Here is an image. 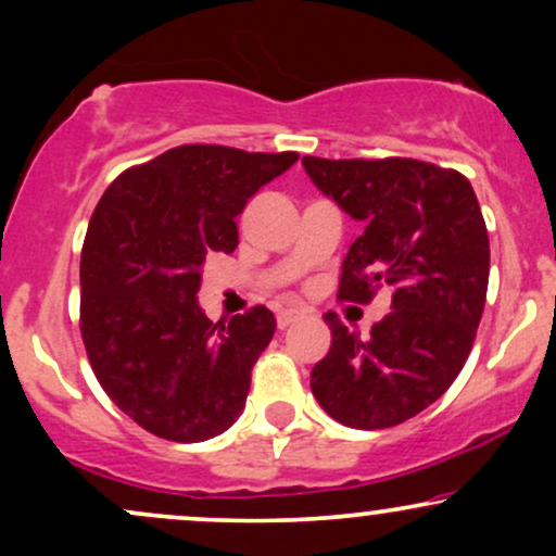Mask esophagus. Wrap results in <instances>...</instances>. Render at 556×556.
Instances as JSON below:
<instances>
[{
  "label": "esophagus",
  "instance_id": "34e87169",
  "mask_svg": "<svg viewBox=\"0 0 556 556\" xmlns=\"http://www.w3.org/2000/svg\"><path fill=\"white\" fill-rule=\"evenodd\" d=\"M300 318H303V314H300V311H279V314H277V327L279 329H287V327H292V324H295V321H300Z\"/></svg>",
  "mask_w": 556,
  "mask_h": 556
}]
</instances>
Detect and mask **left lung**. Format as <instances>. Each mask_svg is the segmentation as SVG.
<instances>
[{
  "label": "left lung",
  "mask_w": 556,
  "mask_h": 556,
  "mask_svg": "<svg viewBox=\"0 0 556 556\" xmlns=\"http://www.w3.org/2000/svg\"><path fill=\"white\" fill-rule=\"evenodd\" d=\"M316 188L363 222L337 298L392 311L371 334L324 314L331 348L311 371L318 405L350 429H389L418 416L463 371L489 287V232L468 177L418 159H318Z\"/></svg>",
  "instance_id": "left-lung-1"
}]
</instances>
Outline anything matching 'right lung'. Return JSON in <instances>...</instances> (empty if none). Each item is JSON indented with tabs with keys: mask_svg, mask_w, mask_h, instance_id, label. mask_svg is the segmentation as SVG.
Returning <instances> with one entry per match:
<instances>
[{
	"mask_svg": "<svg viewBox=\"0 0 556 556\" xmlns=\"http://www.w3.org/2000/svg\"><path fill=\"white\" fill-rule=\"evenodd\" d=\"M298 162L190 143L125 169L88 222L80 253V334L110 400L169 442H206L245 407L253 363L277 318L266 305L208 321L201 266L238 248L248 198Z\"/></svg>",
	"mask_w": 556,
	"mask_h": 556,
	"instance_id": "add662e5",
	"label": "right lung"
}]
</instances>
